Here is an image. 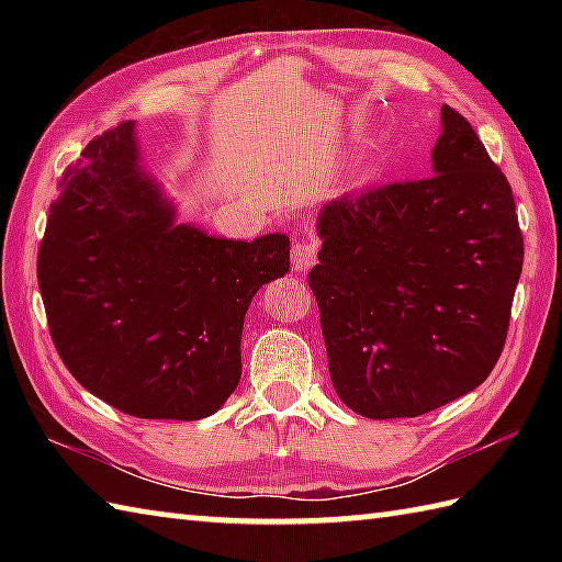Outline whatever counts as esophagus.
Wrapping results in <instances>:
<instances>
[{"label":"esophagus","instance_id":"esophagus-1","mask_svg":"<svg viewBox=\"0 0 562 562\" xmlns=\"http://www.w3.org/2000/svg\"><path fill=\"white\" fill-rule=\"evenodd\" d=\"M316 258H318V246L314 241H296L292 246V268L296 272H306L308 268H314Z\"/></svg>","mask_w":562,"mask_h":562}]
</instances>
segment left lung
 <instances>
[{
    "mask_svg": "<svg viewBox=\"0 0 562 562\" xmlns=\"http://www.w3.org/2000/svg\"><path fill=\"white\" fill-rule=\"evenodd\" d=\"M435 176L321 210L308 272L340 401L417 417L481 386L505 348L524 238L515 198L471 123L441 105Z\"/></svg>",
    "mask_w": 562,
    "mask_h": 562,
    "instance_id": "1",
    "label": "left lung"
}]
</instances>
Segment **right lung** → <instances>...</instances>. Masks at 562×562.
<instances>
[{
	"label": "right lung",
	"mask_w": 562,
	"mask_h": 562,
	"mask_svg": "<svg viewBox=\"0 0 562 562\" xmlns=\"http://www.w3.org/2000/svg\"><path fill=\"white\" fill-rule=\"evenodd\" d=\"M173 214L127 121L67 166L38 248L57 355L93 396L145 420L222 408L241 379L248 304L290 270L284 234L229 241Z\"/></svg>",
	"instance_id": "obj_1"
}]
</instances>
